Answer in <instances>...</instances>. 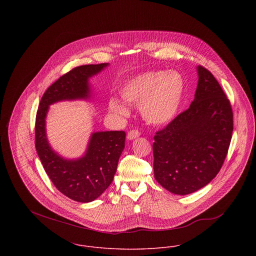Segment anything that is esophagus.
<instances>
[{
    "instance_id": "obj_1",
    "label": "esophagus",
    "mask_w": 256,
    "mask_h": 256,
    "mask_svg": "<svg viewBox=\"0 0 256 256\" xmlns=\"http://www.w3.org/2000/svg\"><path fill=\"white\" fill-rule=\"evenodd\" d=\"M140 136V132L138 130H131L127 134V139L128 140H134Z\"/></svg>"
}]
</instances>
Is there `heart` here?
<instances>
[{"label":"heart","mask_w":256,"mask_h":256,"mask_svg":"<svg viewBox=\"0 0 256 256\" xmlns=\"http://www.w3.org/2000/svg\"><path fill=\"white\" fill-rule=\"evenodd\" d=\"M185 82L176 71H152L137 74L127 80L120 90L122 100L129 106H138L148 123L160 126L170 123L182 104ZM121 100L110 98L108 110L114 115L126 118L130 110Z\"/></svg>","instance_id":"b5f03b06"}]
</instances>
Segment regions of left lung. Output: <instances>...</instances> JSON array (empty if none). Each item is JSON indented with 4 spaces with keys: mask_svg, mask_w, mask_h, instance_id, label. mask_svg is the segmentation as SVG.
Wrapping results in <instances>:
<instances>
[{
    "mask_svg": "<svg viewBox=\"0 0 256 256\" xmlns=\"http://www.w3.org/2000/svg\"><path fill=\"white\" fill-rule=\"evenodd\" d=\"M197 73L189 108L154 137V178L178 195L193 193L216 178L234 130L232 108L218 80L201 66Z\"/></svg>",
    "mask_w": 256,
    "mask_h": 256,
    "instance_id": "left-lung-1",
    "label": "left lung"
}]
</instances>
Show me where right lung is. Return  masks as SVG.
Masks as SVG:
<instances>
[{
	"instance_id": "add662e5",
	"label": "right lung",
	"mask_w": 256,
	"mask_h": 256,
	"mask_svg": "<svg viewBox=\"0 0 256 256\" xmlns=\"http://www.w3.org/2000/svg\"><path fill=\"white\" fill-rule=\"evenodd\" d=\"M108 65H84L63 74L44 92L37 110L36 148L42 166L61 193L80 203L96 200L112 182L126 134L124 131L94 132L82 156L66 158L49 144L46 117L50 106L56 102L90 100L92 96L90 78Z\"/></svg>"
}]
</instances>
